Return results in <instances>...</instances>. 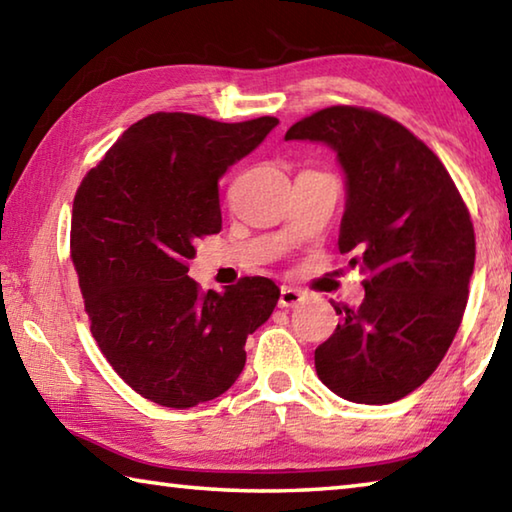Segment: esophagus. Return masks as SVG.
<instances>
[{
	"instance_id": "1",
	"label": "esophagus",
	"mask_w": 512,
	"mask_h": 512,
	"mask_svg": "<svg viewBox=\"0 0 512 512\" xmlns=\"http://www.w3.org/2000/svg\"><path fill=\"white\" fill-rule=\"evenodd\" d=\"M302 300H305V293H302L300 289L282 287L280 289V300H277V305H280V307H298Z\"/></svg>"
}]
</instances>
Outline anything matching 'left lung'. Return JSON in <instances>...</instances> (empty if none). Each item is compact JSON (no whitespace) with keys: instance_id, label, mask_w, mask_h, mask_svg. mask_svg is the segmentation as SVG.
<instances>
[{"instance_id":"8db88e82","label":"left lung","mask_w":512,"mask_h":512,"mask_svg":"<svg viewBox=\"0 0 512 512\" xmlns=\"http://www.w3.org/2000/svg\"><path fill=\"white\" fill-rule=\"evenodd\" d=\"M284 140L325 142L348 176L339 250L368 273L359 307L316 348L323 384L357 404H391L431 377L452 345L470 293L474 225L445 164L400 121L329 106Z\"/></svg>"}]
</instances>
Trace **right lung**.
Instances as JSON below:
<instances>
[{"instance_id": "add662e5", "label": "right lung", "mask_w": 512, "mask_h": 512, "mask_svg": "<svg viewBox=\"0 0 512 512\" xmlns=\"http://www.w3.org/2000/svg\"><path fill=\"white\" fill-rule=\"evenodd\" d=\"M277 126L153 112L110 146L74 196L69 257L90 332L112 370L146 400L189 409L228 391L246 339L280 298L268 277L225 293L187 275L194 244L221 230L219 178Z\"/></svg>"}]
</instances>
